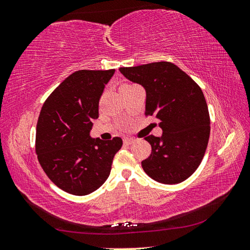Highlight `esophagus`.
<instances>
[{
	"label": "esophagus",
	"instance_id": "1",
	"mask_svg": "<svg viewBox=\"0 0 250 250\" xmlns=\"http://www.w3.org/2000/svg\"><path fill=\"white\" fill-rule=\"evenodd\" d=\"M134 142V139H132V138H125L124 139V143L125 145H132V143Z\"/></svg>",
	"mask_w": 250,
	"mask_h": 250
}]
</instances>
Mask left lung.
<instances>
[{
    "label": "left lung",
    "instance_id": "8db88e82",
    "mask_svg": "<svg viewBox=\"0 0 250 250\" xmlns=\"http://www.w3.org/2000/svg\"><path fill=\"white\" fill-rule=\"evenodd\" d=\"M120 73L146 92L145 115L160 120L161 137L145 138L152 152L141 164L151 179L177 184L188 179L204 158L210 120L200 86L168 62L121 67Z\"/></svg>",
    "mask_w": 250,
    "mask_h": 250
}]
</instances>
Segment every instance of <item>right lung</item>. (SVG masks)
Listing matches in <instances>:
<instances>
[{
  "mask_svg": "<svg viewBox=\"0 0 250 250\" xmlns=\"http://www.w3.org/2000/svg\"><path fill=\"white\" fill-rule=\"evenodd\" d=\"M78 70L55 89L42 107L36 125V154L53 183L73 195H88L108 179L121 138H91L99 117V99L115 74Z\"/></svg>",
  "mask_w": 250,
  "mask_h": 250,
  "instance_id": "obj_1",
  "label": "right lung"
}]
</instances>
